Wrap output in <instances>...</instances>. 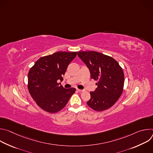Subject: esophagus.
I'll return each instance as SVG.
<instances>
[{
  "instance_id": "esophagus-1",
  "label": "esophagus",
  "mask_w": 153,
  "mask_h": 153,
  "mask_svg": "<svg viewBox=\"0 0 153 153\" xmlns=\"http://www.w3.org/2000/svg\"><path fill=\"white\" fill-rule=\"evenodd\" d=\"M77 90L79 91V92H83V90H80V89H77Z\"/></svg>"
}]
</instances>
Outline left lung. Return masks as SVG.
<instances>
[{"mask_svg": "<svg viewBox=\"0 0 153 153\" xmlns=\"http://www.w3.org/2000/svg\"><path fill=\"white\" fill-rule=\"evenodd\" d=\"M77 55L89 68L91 79L97 81V88L90 92L91 98L87 105L96 111L111 108L123 90L124 73L122 67L112 57L99 52L79 51Z\"/></svg>", "mask_w": 153, "mask_h": 153, "instance_id": "8db88e82", "label": "left lung"}]
</instances>
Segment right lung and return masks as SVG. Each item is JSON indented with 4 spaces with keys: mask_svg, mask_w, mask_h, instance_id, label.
Returning a JSON list of instances; mask_svg holds the SVG:
<instances>
[{
    "mask_svg": "<svg viewBox=\"0 0 153 153\" xmlns=\"http://www.w3.org/2000/svg\"><path fill=\"white\" fill-rule=\"evenodd\" d=\"M77 52L58 51L38 59L28 74V89L36 104L50 113H56L66 106L76 88L65 89L57 81L62 76Z\"/></svg>",
    "mask_w": 153,
    "mask_h": 153,
    "instance_id": "obj_1",
    "label": "right lung"
}]
</instances>
